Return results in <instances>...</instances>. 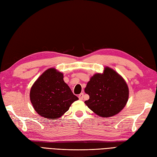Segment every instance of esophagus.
<instances>
[{
	"label": "esophagus",
	"instance_id": "34e87169",
	"mask_svg": "<svg viewBox=\"0 0 157 157\" xmlns=\"http://www.w3.org/2000/svg\"><path fill=\"white\" fill-rule=\"evenodd\" d=\"M83 95H84V94H83V93H82V94H80L79 95L78 98H79V99L80 100H82V99H83Z\"/></svg>",
	"mask_w": 157,
	"mask_h": 157
}]
</instances>
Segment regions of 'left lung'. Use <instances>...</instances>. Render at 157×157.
I'll return each mask as SVG.
<instances>
[{"mask_svg":"<svg viewBox=\"0 0 157 157\" xmlns=\"http://www.w3.org/2000/svg\"><path fill=\"white\" fill-rule=\"evenodd\" d=\"M85 92L90 99L86 105L102 117L117 115L126 105L128 88L124 79L109 67L103 74H95L87 83Z\"/></svg>","mask_w":157,"mask_h":157,"instance_id":"1","label":"left lung"}]
</instances>
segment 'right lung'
<instances>
[{
  "label": "right lung",
  "mask_w": 157,
  "mask_h": 157,
  "mask_svg": "<svg viewBox=\"0 0 157 157\" xmlns=\"http://www.w3.org/2000/svg\"><path fill=\"white\" fill-rule=\"evenodd\" d=\"M63 75L49 68L37 79L30 92V101L38 114L47 119H58L69 109L78 98L63 81Z\"/></svg>",
  "instance_id": "add662e5"
}]
</instances>
